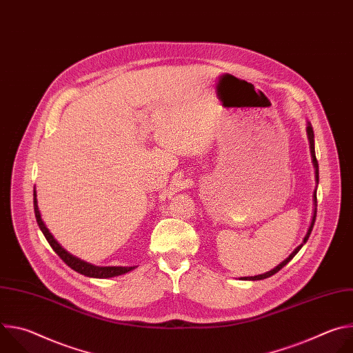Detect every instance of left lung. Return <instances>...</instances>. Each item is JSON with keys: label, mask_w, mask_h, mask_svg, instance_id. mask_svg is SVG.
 Here are the masks:
<instances>
[{"label": "left lung", "mask_w": 353, "mask_h": 353, "mask_svg": "<svg viewBox=\"0 0 353 353\" xmlns=\"http://www.w3.org/2000/svg\"><path fill=\"white\" fill-rule=\"evenodd\" d=\"M307 135H309V141H310V149H312V157H313V163H314V168H316V179H317V183H319V162H317V158H316V152H314V132H313V127H312V124L309 123V125H307ZM314 201L317 203V196H316V194H314ZM316 214H317V211H314V216H313V221H312V225H310V228H309V232H307V234H306V237H305V240H303V243H301L299 247H296L294 248V251L293 253L285 260V261H282L278 267H275L274 270H271V271H268V272H265V274H263V275H256V276H244L243 279H245V281H260V279H265V278H270V276H272L274 274H276L278 271H281L297 253H299V250L301 248V245H303L306 241H307V239H309V236H310V233H312V230H313V226H314V222H316Z\"/></svg>", "instance_id": "1"}]
</instances>
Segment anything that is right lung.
Returning <instances> with one entry per match:
<instances>
[{"instance_id":"1","label":"right lung","mask_w":353,"mask_h":353,"mask_svg":"<svg viewBox=\"0 0 353 353\" xmlns=\"http://www.w3.org/2000/svg\"><path fill=\"white\" fill-rule=\"evenodd\" d=\"M33 205H34V216H36V221H37V225L40 228V230L43 232L46 240L48 241V244L52 245V248L56 251L57 256L70 267L72 268L74 271L85 275V276H89V278H112V276H119V275H123V274H127L128 271L134 270L135 267H94V265H90L74 256H71L68 251H65L57 241L56 239L53 237V234L48 232V229L46 228V225L43 223L41 218H40V212H39V208H37V199H36V191H33Z\"/></svg>"}]
</instances>
